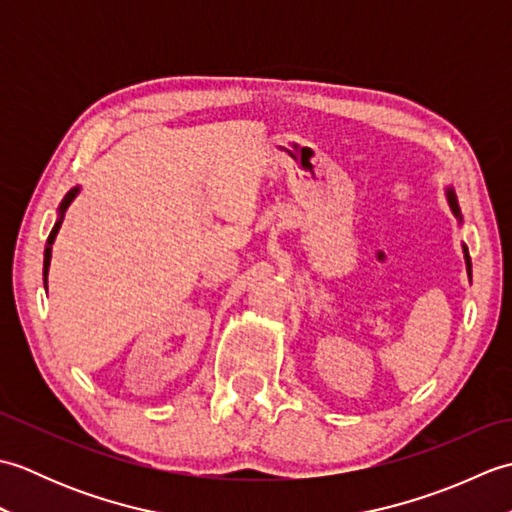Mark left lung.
Segmentation results:
<instances>
[{"instance_id": "8db88e82", "label": "left lung", "mask_w": 512, "mask_h": 512, "mask_svg": "<svg viewBox=\"0 0 512 512\" xmlns=\"http://www.w3.org/2000/svg\"><path fill=\"white\" fill-rule=\"evenodd\" d=\"M447 198L451 204V211L455 213V217H460V206H458V198H455V193L451 189H447ZM464 262H466V273L471 277V257H469V248L464 246Z\"/></svg>"}]
</instances>
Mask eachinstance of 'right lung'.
<instances>
[{
    "label": "right lung",
    "instance_id": "obj_1",
    "mask_svg": "<svg viewBox=\"0 0 512 512\" xmlns=\"http://www.w3.org/2000/svg\"><path fill=\"white\" fill-rule=\"evenodd\" d=\"M76 193H79V189H72L68 195H65L63 202H61V206H59V220H57V224L52 226V231H50V235H48L46 253H43V284H48V268H50V257H52V244H54V237H57L59 228H61L63 213H65V209H68V206H70V202L74 200V195H76Z\"/></svg>",
    "mask_w": 512,
    "mask_h": 512
}]
</instances>
